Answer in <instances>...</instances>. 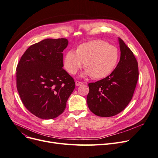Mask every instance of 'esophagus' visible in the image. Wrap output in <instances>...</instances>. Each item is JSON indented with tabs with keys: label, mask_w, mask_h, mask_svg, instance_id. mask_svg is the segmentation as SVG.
Segmentation results:
<instances>
[{
	"label": "esophagus",
	"mask_w": 158,
	"mask_h": 158,
	"mask_svg": "<svg viewBox=\"0 0 158 158\" xmlns=\"http://www.w3.org/2000/svg\"><path fill=\"white\" fill-rule=\"evenodd\" d=\"M82 84H83V82H81V81H75V85H76L77 86H80V85H81Z\"/></svg>",
	"instance_id": "1"
}]
</instances>
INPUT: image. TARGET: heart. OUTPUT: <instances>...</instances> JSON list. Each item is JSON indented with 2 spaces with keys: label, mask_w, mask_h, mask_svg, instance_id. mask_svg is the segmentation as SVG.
Listing matches in <instances>:
<instances>
[{
  "label": "heart",
  "mask_w": 158,
  "mask_h": 158,
  "mask_svg": "<svg viewBox=\"0 0 158 158\" xmlns=\"http://www.w3.org/2000/svg\"><path fill=\"white\" fill-rule=\"evenodd\" d=\"M119 59L117 47L105 40H94L79 46L75 53L72 50L68 52L64 65L68 73L74 75L84 63L85 75L99 79L108 76L114 70Z\"/></svg>",
  "instance_id": "obj_1"
}]
</instances>
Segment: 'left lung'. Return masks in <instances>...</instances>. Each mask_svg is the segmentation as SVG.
Returning a JSON list of instances; mask_svg holds the SVG:
<instances>
[{
  "mask_svg": "<svg viewBox=\"0 0 158 158\" xmlns=\"http://www.w3.org/2000/svg\"><path fill=\"white\" fill-rule=\"evenodd\" d=\"M119 62L106 77L88 84L89 109L101 117H111L124 110L131 101L138 80V64L133 52L119 38Z\"/></svg>",
  "mask_w": 158,
  "mask_h": 158,
  "instance_id": "left-lung-1",
  "label": "left lung"
}]
</instances>
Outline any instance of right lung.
Instances as JSON below:
<instances>
[{
	"label": "right lung",
	"mask_w": 158,
	"mask_h": 158,
	"mask_svg": "<svg viewBox=\"0 0 158 158\" xmlns=\"http://www.w3.org/2000/svg\"><path fill=\"white\" fill-rule=\"evenodd\" d=\"M66 39H46L30 46L17 66V88L23 105L36 117L54 119L65 110L75 87L63 67Z\"/></svg>",
	"instance_id": "obj_1"
}]
</instances>
